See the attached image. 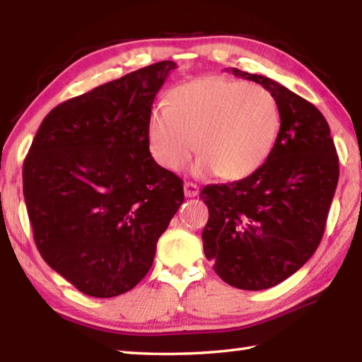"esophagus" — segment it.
<instances>
[{
	"instance_id": "esophagus-1",
	"label": "esophagus",
	"mask_w": 362,
	"mask_h": 362,
	"mask_svg": "<svg viewBox=\"0 0 362 362\" xmlns=\"http://www.w3.org/2000/svg\"><path fill=\"white\" fill-rule=\"evenodd\" d=\"M183 193H185L187 198H194V196H198V193H199L198 185L193 182H185L183 183Z\"/></svg>"
}]
</instances>
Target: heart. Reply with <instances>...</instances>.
Returning a JSON list of instances; mask_svg holds the SVG:
<instances>
[{"mask_svg": "<svg viewBox=\"0 0 362 362\" xmlns=\"http://www.w3.org/2000/svg\"><path fill=\"white\" fill-rule=\"evenodd\" d=\"M281 126L278 102L267 88L225 76H203L170 93L148 121L153 158L179 169L196 146V173L225 180L246 179L273 151Z\"/></svg>", "mask_w": 362, "mask_h": 362, "instance_id": "b5f03b06", "label": "heart"}]
</instances>
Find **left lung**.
Returning a JSON list of instances; mask_svg holds the SVG:
<instances>
[{"mask_svg": "<svg viewBox=\"0 0 362 362\" xmlns=\"http://www.w3.org/2000/svg\"><path fill=\"white\" fill-rule=\"evenodd\" d=\"M231 71L274 95L281 127L259 170L203 188L209 209L203 246L226 284L263 291L292 276L320 246L339 182V156L313 103L267 76Z\"/></svg>", "mask_w": 362, "mask_h": 362, "instance_id": "8db88e82", "label": "left lung"}]
</instances>
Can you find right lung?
Returning <instances> with one entry per match:
<instances>
[{
    "label": "right lung",
    "instance_id": "1",
    "mask_svg": "<svg viewBox=\"0 0 362 362\" xmlns=\"http://www.w3.org/2000/svg\"><path fill=\"white\" fill-rule=\"evenodd\" d=\"M175 66L163 60L62 102L23 161L36 247L86 296L136 287L183 203L182 179L148 148L153 100Z\"/></svg>",
    "mask_w": 362,
    "mask_h": 362
}]
</instances>
